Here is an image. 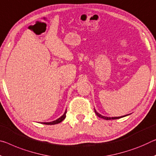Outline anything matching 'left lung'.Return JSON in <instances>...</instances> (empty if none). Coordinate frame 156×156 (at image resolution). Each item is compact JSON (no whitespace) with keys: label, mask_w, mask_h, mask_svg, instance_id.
<instances>
[{"label":"left lung","mask_w":156,"mask_h":156,"mask_svg":"<svg viewBox=\"0 0 156 156\" xmlns=\"http://www.w3.org/2000/svg\"><path fill=\"white\" fill-rule=\"evenodd\" d=\"M94 112L96 114V115L98 116V117H99L100 118H102L103 119H106V120H110V119H119V118H122V117H126L125 116H123V117H104V116H102L101 115H100L99 113H98L96 111L94 110Z\"/></svg>","instance_id":"obj_1"}]
</instances>
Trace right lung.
<instances>
[{
	"instance_id": "obj_1",
	"label": "right lung",
	"mask_w": 156,
	"mask_h": 156,
	"mask_svg": "<svg viewBox=\"0 0 156 156\" xmlns=\"http://www.w3.org/2000/svg\"><path fill=\"white\" fill-rule=\"evenodd\" d=\"M66 110L65 111V112L64 113V115L62 116L61 117L58 119L55 120V121H54V122H46V123H44V124H46V125H53V124H57V123H60L61 122H62V121L65 119V117H66Z\"/></svg>"
}]
</instances>
